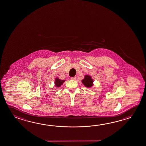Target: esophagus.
I'll return each instance as SVG.
<instances>
[{"label": "esophagus", "mask_w": 146, "mask_h": 146, "mask_svg": "<svg viewBox=\"0 0 146 146\" xmlns=\"http://www.w3.org/2000/svg\"><path fill=\"white\" fill-rule=\"evenodd\" d=\"M76 77H71V80H76Z\"/></svg>", "instance_id": "34e87169"}]
</instances>
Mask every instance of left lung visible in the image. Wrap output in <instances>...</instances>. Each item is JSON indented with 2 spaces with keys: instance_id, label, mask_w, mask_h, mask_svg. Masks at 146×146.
I'll use <instances>...</instances> for the list:
<instances>
[{
  "instance_id": "1",
  "label": "left lung",
  "mask_w": 146,
  "mask_h": 146,
  "mask_svg": "<svg viewBox=\"0 0 146 146\" xmlns=\"http://www.w3.org/2000/svg\"><path fill=\"white\" fill-rule=\"evenodd\" d=\"M93 82L91 76L87 75H85V78L82 80V83L87 88H90L93 86Z\"/></svg>"
}]
</instances>
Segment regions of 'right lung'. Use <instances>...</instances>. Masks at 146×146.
<instances>
[{
	"instance_id": "right-lung-1",
	"label": "right lung",
	"mask_w": 146,
	"mask_h": 146,
	"mask_svg": "<svg viewBox=\"0 0 146 146\" xmlns=\"http://www.w3.org/2000/svg\"><path fill=\"white\" fill-rule=\"evenodd\" d=\"M64 81H65V80H61L57 77V78L55 79V86H56V87H59L61 86V85L62 84H63V83L64 82Z\"/></svg>"
}]
</instances>
